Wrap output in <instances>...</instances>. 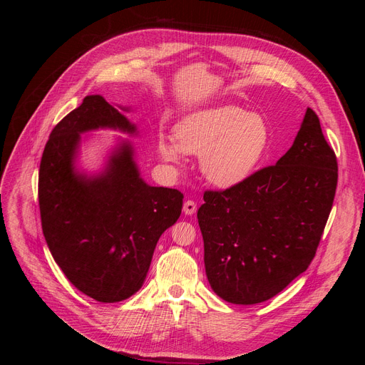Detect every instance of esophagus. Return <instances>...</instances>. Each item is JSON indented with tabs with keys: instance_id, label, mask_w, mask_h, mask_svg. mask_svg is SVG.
<instances>
[{
	"instance_id": "1",
	"label": "esophagus",
	"mask_w": 365,
	"mask_h": 365,
	"mask_svg": "<svg viewBox=\"0 0 365 365\" xmlns=\"http://www.w3.org/2000/svg\"><path fill=\"white\" fill-rule=\"evenodd\" d=\"M182 212H184L187 216L195 215V213H196V202L192 201V200L185 201V202H184V207H182Z\"/></svg>"
}]
</instances>
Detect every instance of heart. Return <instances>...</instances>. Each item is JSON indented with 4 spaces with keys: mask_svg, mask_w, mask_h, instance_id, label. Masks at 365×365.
Here are the masks:
<instances>
[{
    "mask_svg": "<svg viewBox=\"0 0 365 365\" xmlns=\"http://www.w3.org/2000/svg\"><path fill=\"white\" fill-rule=\"evenodd\" d=\"M271 130L267 121L237 106L200 109L175 126V140L160 138L158 152L178 164L184 153L200 155L208 182L230 189L247 181L268 150Z\"/></svg>",
    "mask_w": 365,
    "mask_h": 365,
    "instance_id": "obj_1",
    "label": "heart"
}]
</instances>
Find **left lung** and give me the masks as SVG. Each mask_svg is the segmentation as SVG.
Listing matches in <instances>:
<instances>
[{
    "label": "left lung",
    "instance_id": "1",
    "mask_svg": "<svg viewBox=\"0 0 365 365\" xmlns=\"http://www.w3.org/2000/svg\"><path fill=\"white\" fill-rule=\"evenodd\" d=\"M338 163L307 108L277 164L225 190H207L197 210L212 289L228 303L256 304L307 269L332 210Z\"/></svg>",
    "mask_w": 365,
    "mask_h": 365
}]
</instances>
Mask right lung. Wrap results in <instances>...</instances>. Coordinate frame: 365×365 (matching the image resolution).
Masks as SVG:
<instances>
[{
	"mask_svg": "<svg viewBox=\"0 0 365 365\" xmlns=\"http://www.w3.org/2000/svg\"><path fill=\"white\" fill-rule=\"evenodd\" d=\"M98 128L137 132L102 96H86L54 126L43 149L39 212L43 237L65 277L94 300L115 303L143 286L160 236L181 215L184 195L146 184L129 141L113 152L102 173L77 172L81 134Z\"/></svg>",
	"mask_w": 365,
	"mask_h": 365,
	"instance_id": "right-lung-1",
	"label": "right lung"
}]
</instances>
